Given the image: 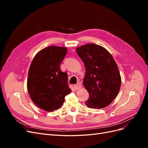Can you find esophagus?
Returning a JSON list of instances; mask_svg holds the SVG:
<instances>
[{"mask_svg":"<svg viewBox=\"0 0 148 148\" xmlns=\"http://www.w3.org/2000/svg\"><path fill=\"white\" fill-rule=\"evenodd\" d=\"M73 87H74V89H75V90L77 91V90H78V89H79L80 88H82V84L80 83H77V84H75Z\"/></svg>","mask_w":148,"mask_h":148,"instance_id":"34e87169","label":"esophagus"}]
</instances>
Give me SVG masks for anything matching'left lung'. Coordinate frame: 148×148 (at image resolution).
Returning <instances> with one entry per match:
<instances>
[{"mask_svg":"<svg viewBox=\"0 0 148 148\" xmlns=\"http://www.w3.org/2000/svg\"><path fill=\"white\" fill-rule=\"evenodd\" d=\"M77 52L86 70L83 83L89 96L85 104L92 109L108 106L117 96L121 86L120 74L112 56L95 44L78 47Z\"/></svg>","mask_w":148,"mask_h":148,"instance_id":"obj_1","label":"left lung"}]
</instances>
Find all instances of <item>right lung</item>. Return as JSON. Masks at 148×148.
Segmentation results:
<instances>
[{"label":"right lung","mask_w":148,"mask_h":148,"mask_svg":"<svg viewBox=\"0 0 148 148\" xmlns=\"http://www.w3.org/2000/svg\"><path fill=\"white\" fill-rule=\"evenodd\" d=\"M66 52L64 47H47L36 53L31 64L28 91L32 101L45 111L59 109L65 96L71 91L67 83V73L60 69Z\"/></svg>","instance_id":"right-lung-1"}]
</instances>
